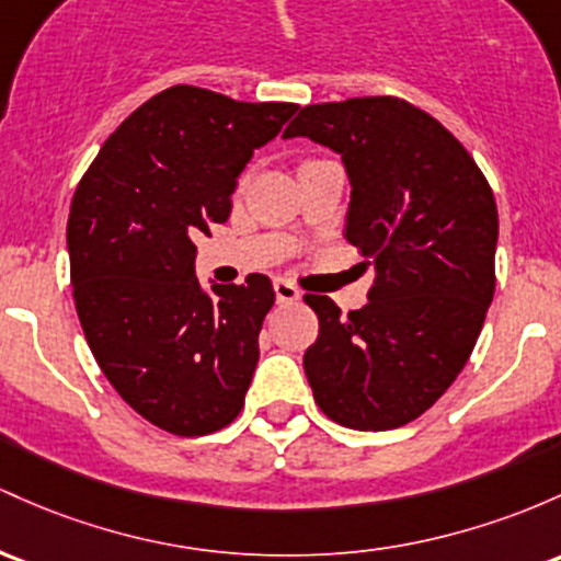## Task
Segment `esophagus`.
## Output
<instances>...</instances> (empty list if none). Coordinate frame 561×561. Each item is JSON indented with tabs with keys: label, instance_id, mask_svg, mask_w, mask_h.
<instances>
[{
	"label": "esophagus",
	"instance_id": "obj_1",
	"mask_svg": "<svg viewBox=\"0 0 561 561\" xmlns=\"http://www.w3.org/2000/svg\"><path fill=\"white\" fill-rule=\"evenodd\" d=\"M274 293H276V304H293V300L300 298V290L293 285L290 279H274Z\"/></svg>",
	"mask_w": 561,
	"mask_h": 561
}]
</instances>
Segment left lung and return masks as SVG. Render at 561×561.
<instances>
[{
    "label": "left lung",
    "mask_w": 561,
    "mask_h": 561,
    "mask_svg": "<svg viewBox=\"0 0 561 561\" xmlns=\"http://www.w3.org/2000/svg\"><path fill=\"white\" fill-rule=\"evenodd\" d=\"M341 153L346 239L375 282L362 309L306 295L319 335L304 356L330 421L389 431L423 415L469 362L495 293L497 207L471 153L402 98L306 106L285 138Z\"/></svg>",
    "instance_id": "8db88e82"
}]
</instances>
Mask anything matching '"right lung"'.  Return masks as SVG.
Returning <instances> with one entry per match:
<instances>
[{
    "label": "right lung",
    "mask_w": 561,
    "mask_h": 561,
    "mask_svg": "<svg viewBox=\"0 0 561 561\" xmlns=\"http://www.w3.org/2000/svg\"><path fill=\"white\" fill-rule=\"evenodd\" d=\"M295 111L175 84L108 135L73 191L66 242L92 356L175 436L213 434L244 404L274 287L250 274L202 290L194 239L229 218L239 172Z\"/></svg>",
    "instance_id": "right-lung-1"
}]
</instances>
